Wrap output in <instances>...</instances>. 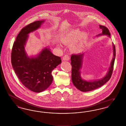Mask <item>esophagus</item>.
<instances>
[{"label":"esophagus","mask_w":126,"mask_h":126,"mask_svg":"<svg viewBox=\"0 0 126 126\" xmlns=\"http://www.w3.org/2000/svg\"><path fill=\"white\" fill-rule=\"evenodd\" d=\"M69 60V57L68 55H65L63 58V60L68 61Z\"/></svg>","instance_id":"1"}]
</instances>
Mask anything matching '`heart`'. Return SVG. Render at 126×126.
<instances>
[{
    "label": "heart",
    "instance_id": "heart-1",
    "mask_svg": "<svg viewBox=\"0 0 126 126\" xmlns=\"http://www.w3.org/2000/svg\"><path fill=\"white\" fill-rule=\"evenodd\" d=\"M86 37V34L84 32L80 33L79 30H72L66 34L62 41L65 44L71 45L76 42L79 38L78 42L73 44L71 46L73 51L78 52L81 50L84 47V41Z\"/></svg>",
    "mask_w": 126,
    "mask_h": 126
}]
</instances>
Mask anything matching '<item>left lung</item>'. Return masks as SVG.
I'll list each match as a JSON object with an SVG mask.
<instances>
[{
	"mask_svg": "<svg viewBox=\"0 0 126 126\" xmlns=\"http://www.w3.org/2000/svg\"><path fill=\"white\" fill-rule=\"evenodd\" d=\"M100 28L102 30V33L97 36L101 35H108L110 37V32L108 28L104 26L99 25ZM113 57L110 63V66L106 76L100 79L94 81H87L84 80L81 78L80 70L82 67V63L84 57V53L78 54H73L71 57V65L72 66V78L73 84L78 90L84 92H89L95 90L107 82L111 77L113 72L114 61L116 56V49L114 44H112Z\"/></svg>",
	"mask_w": 126,
	"mask_h": 126,
	"instance_id": "1",
	"label": "left lung"
}]
</instances>
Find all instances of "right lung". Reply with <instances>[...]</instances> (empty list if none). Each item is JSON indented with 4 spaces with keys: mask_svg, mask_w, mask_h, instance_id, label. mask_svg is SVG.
I'll use <instances>...</instances> for the list:
<instances>
[{
    "mask_svg": "<svg viewBox=\"0 0 126 126\" xmlns=\"http://www.w3.org/2000/svg\"><path fill=\"white\" fill-rule=\"evenodd\" d=\"M44 20L37 21L24 27L16 37L11 52V63L16 75L27 88L35 93L47 89L53 81L52 71L61 63L60 57L44 48L34 57H29L24 46L28 34L40 27Z\"/></svg>",
    "mask_w": 126,
    "mask_h": 126,
    "instance_id": "1",
    "label": "right lung"
}]
</instances>
